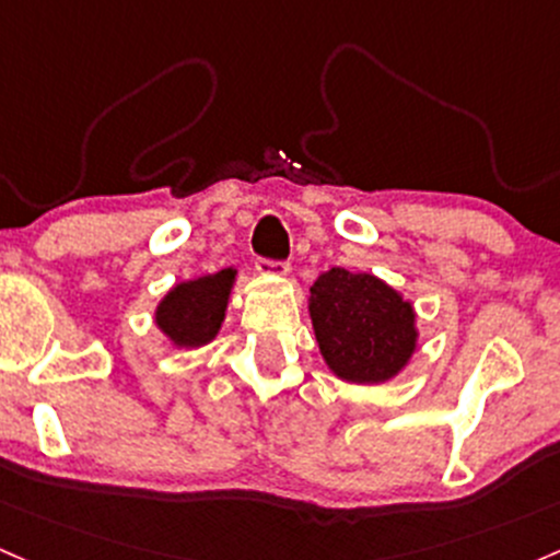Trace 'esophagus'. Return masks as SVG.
<instances>
[{"label":"esophagus","instance_id":"esophagus-1","mask_svg":"<svg viewBox=\"0 0 560 560\" xmlns=\"http://www.w3.org/2000/svg\"><path fill=\"white\" fill-rule=\"evenodd\" d=\"M255 268L260 270V273H268V276H287V273H290V262H287V260H270V257H257Z\"/></svg>","mask_w":560,"mask_h":560}]
</instances>
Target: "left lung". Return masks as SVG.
Masks as SVG:
<instances>
[{
  "label": "left lung",
  "instance_id": "obj_1",
  "mask_svg": "<svg viewBox=\"0 0 560 560\" xmlns=\"http://www.w3.org/2000/svg\"><path fill=\"white\" fill-rule=\"evenodd\" d=\"M324 361L348 383H385L415 353V311L372 273L329 268L311 287Z\"/></svg>",
  "mask_w": 560,
  "mask_h": 560
}]
</instances>
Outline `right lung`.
I'll return each instance as SVG.
<instances>
[{
    "label": "right lung",
    "instance_id": "1",
    "mask_svg": "<svg viewBox=\"0 0 560 560\" xmlns=\"http://www.w3.org/2000/svg\"><path fill=\"white\" fill-rule=\"evenodd\" d=\"M233 279H236V270L225 268L212 276L177 284L159 303L156 324L175 346H205L218 335L220 324H223Z\"/></svg>",
    "mask_w": 560,
    "mask_h": 560
}]
</instances>
